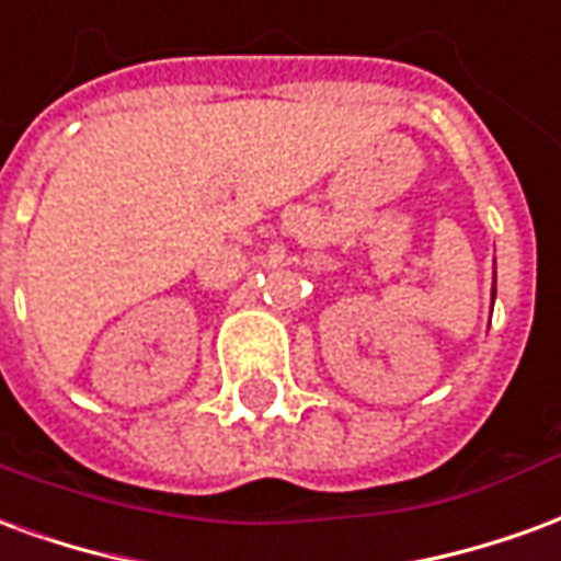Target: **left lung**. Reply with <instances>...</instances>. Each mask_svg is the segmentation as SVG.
<instances>
[{
	"label": "left lung",
	"mask_w": 561,
	"mask_h": 561,
	"mask_svg": "<svg viewBox=\"0 0 561 561\" xmlns=\"http://www.w3.org/2000/svg\"><path fill=\"white\" fill-rule=\"evenodd\" d=\"M493 300H495V279H493Z\"/></svg>",
	"instance_id": "obj_1"
}]
</instances>
